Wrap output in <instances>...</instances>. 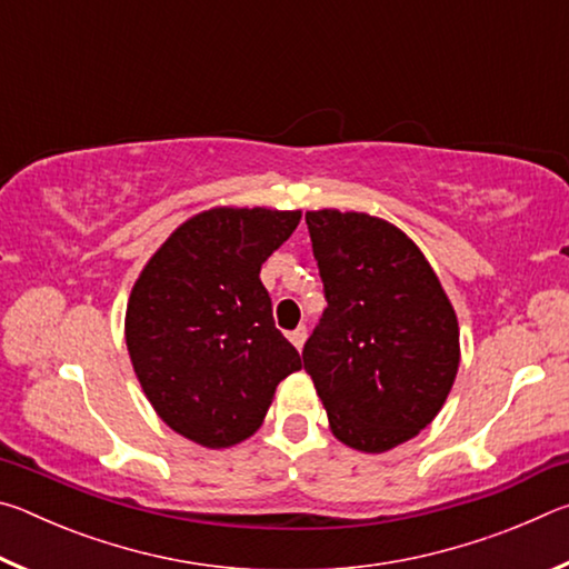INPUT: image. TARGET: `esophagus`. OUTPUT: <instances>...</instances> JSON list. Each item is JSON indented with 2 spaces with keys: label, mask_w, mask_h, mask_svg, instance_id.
<instances>
[{
  "label": "esophagus",
  "mask_w": 569,
  "mask_h": 569,
  "mask_svg": "<svg viewBox=\"0 0 569 569\" xmlns=\"http://www.w3.org/2000/svg\"><path fill=\"white\" fill-rule=\"evenodd\" d=\"M288 339H291V343L296 346V349L301 351V349H303V343H306V326H298L296 331L288 333Z\"/></svg>",
  "instance_id": "34e87169"
}]
</instances>
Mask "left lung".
<instances>
[{
    "instance_id": "obj_1",
    "label": "left lung",
    "mask_w": 569,
    "mask_h": 569,
    "mask_svg": "<svg viewBox=\"0 0 569 569\" xmlns=\"http://www.w3.org/2000/svg\"><path fill=\"white\" fill-rule=\"evenodd\" d=\"M326 311L303 369L346 447L381 455L431 423L459 369V323L437 273L397 226L308 210Z\"/></svg>"
}]
</instances>
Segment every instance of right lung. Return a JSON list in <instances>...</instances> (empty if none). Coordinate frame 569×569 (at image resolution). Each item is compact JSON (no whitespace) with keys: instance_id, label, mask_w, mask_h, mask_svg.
<instances>
[{"instance_id":"1","label":"right lung","mask_w":569,"mask_h":569,"mask_svg":"<svg viewBox=\"0 0 569 569\" xmlns=\"http://www.w3.org/2000/svg\"><path fill=\"white\" fill-rule=\"evenodd\" d=\"M301 210L210 208L170 233L132 286L124 341L152 409L190 441L256 435L301 356L276 329L261 266Z\"/></svg>"}]
</instances>
